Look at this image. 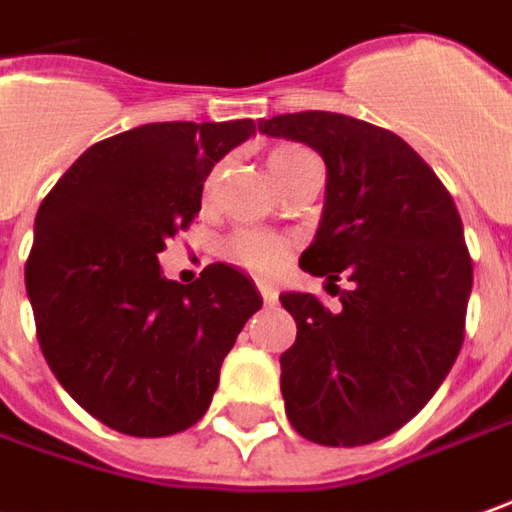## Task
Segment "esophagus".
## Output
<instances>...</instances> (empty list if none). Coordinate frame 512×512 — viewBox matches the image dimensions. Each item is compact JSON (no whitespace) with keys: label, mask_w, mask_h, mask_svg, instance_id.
I'll list each match as a JSON object with an SVG mask.
<instances>
[{"label":"esophagus","mask_w":512,"mask_h":512,"mask_svg":"<svg viewBox=\"0 0 512 512\" xmlns=\"http://www.w3.org/2000/svg\"><path fill=\"white\" fill-rule=\"evenodd\" d=\"M256 287H259V293H262L264 304H276V301H279V290H276L273 284H267V281H259Z\"/></svg>","instance_id":"obj_1"}]
</instances>
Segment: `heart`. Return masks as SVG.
<instances>
[{
    "label": "heart",
    "mask_w": 512,
    "mask_h": 512,
    "mask_svg": "<svg viewBox=\"0 0 512 512\" xmlns=\"http://www.w3.org/2000/svg\"><path fill=\"white\" fill-rule=\"evenodd\" d=\"M304 157H310V152H304L298 146H281L276 152H270L267 168H270L273 180L281 183ZM214 180L216 174L208 180V188L214 185ZM225 256L233 264L250 270V273H276L281 264H284V259H287V245L281 242L279 236H273V233L250 231L248 228V231H236L225 242Z\"/></svg>",
    "instance_id": "b5f03b06"
}]
</instances>
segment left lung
<instances>
[{
  "label": "left lung",
  "mask_w": 512,
  "mask_h": 512,
  "mask_svg": "<svg viewBox=\"0 0 512 512\" xmlns=\"http://www.w3.org/2000/svg\"><path fill=\"white\" fill-rule=\"evenodd\" d=\"M259 132L324 157V214L298 264L329 287L353 281L335 312L312 293L279 296L298 327L281 355L287 420L318 445L383 440L420 414L465 341L473 262L459 211L389 129L312 109L259 120Z\"/></svg>",
  "instance_id": "1"
}]
</instances>
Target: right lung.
Instances as JSON below:
<instances>
[{"mask_svg":"<svg viewBox=\"0 0 512 512\" xmlns=\"http://www.w3.org/2000/svg\"><path fill=\"white\" fill-rule=\"evenodd\" d=\"M250 135L248 118L146 123L89 146L39 205L24 284L41 352L64 392L120 434L197 423L262 307L231 264L177 284L157 262L200 214L211 168Z\"/></svg>","mask_w":512,"mask_h":512,"instance_id":"1","label":"right lung"}]
</instances>
